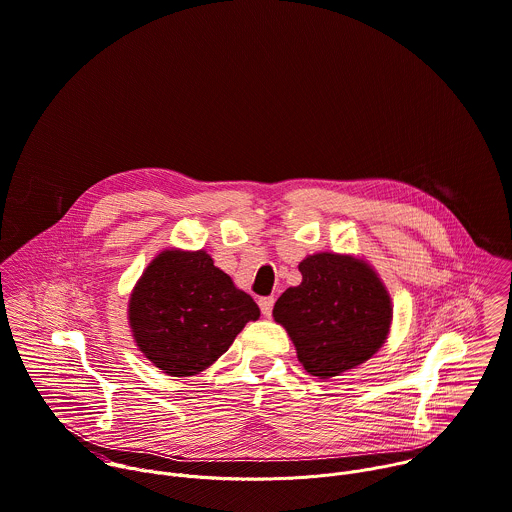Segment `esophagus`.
Segmentation results:
<instances>
[{"instance_id":"34e87169","label":"esophagus","mask_w":512,"mask_h":512,"mask_svg":"<svg viewBox=\"0 0 512 512\" xmlns=\"http://www.w3.org/2000/svg\"><path fill=\"white\" fill-rule=\"evenodd\" d=\"M273 303H275L273 297H261V299H259V307H261V313H263L265 317H271Z\"/></svg>"}]
</instances>
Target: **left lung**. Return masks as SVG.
<instances>
[{"mask_svg":"<svg viewBox=\"0 0 512 512\" xmlns=\"http://www.w3.org/2000/svg\"><path fill=\"white\" fill-rule=\"evenodd\" d=\"M301 283L273 307L303 368L327 380L368 362L386 342L392 301L378 273L362 259L315 253L299 263Z\"/></svg>","mask_w":512,"mask_h":512,"instance_id":"obj_1","label":"left lung"}]
</instances>
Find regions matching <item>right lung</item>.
Masks as SVG:
<instances>
[{
  "label": "right lung",
  "mask_w": 512,
  "mask_h": 512,
  "mask_svg": "<svg viewBox=\"0 0 512 512\" xmlns=\"http://www.w3.org/2000/svg\"><path fill=\"white\" fill-rule=\"evenodd\" d=\"M261 311L207 251L166 249L144 269L128 303L138 350L164 374L185 378L215 364Z\"/></svg>",
  "instance_id": "1"
}]
</instances>
